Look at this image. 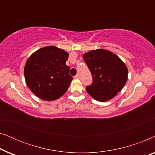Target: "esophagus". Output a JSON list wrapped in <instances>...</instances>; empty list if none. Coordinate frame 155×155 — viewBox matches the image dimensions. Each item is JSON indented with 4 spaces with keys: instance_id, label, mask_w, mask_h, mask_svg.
<instances>
[{
    "instance_id": "1",
    "label": "esophagus",
    "mask_w": 155,
    "mask_h": 155,
    "mask_svg": "<svg viewBox=\"0 0 155 155\" xmlns=\"http://www.w3.org/2000/svg\"><path fill=\"white\" fill-rule=\"evenodd\" d=\"M74 78H75V79H79V78H80V76L78 75H75V77H74Z\"/></svg>"
}]
</instances>
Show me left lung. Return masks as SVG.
I'll return each instance as SVG.
<instances>
[{
    "instance_id": "left-lung-1",
    "label": "left lung",
    "mask_w": 155,
    "mask_h": 155,
    "mask_svg": "<svg viewBox=\"0 0 155 155\" xmlns=\"http://www.w3.org/2000/svg\"><path fill=\"white\" fill-rule=\"evenodd\" d=\"M92 73L93 82L87 87L89 94L101 102L111 100L121 91L128 80V68L117 55L98 48L82 55Z\"/></svg>"
}]
</instances>
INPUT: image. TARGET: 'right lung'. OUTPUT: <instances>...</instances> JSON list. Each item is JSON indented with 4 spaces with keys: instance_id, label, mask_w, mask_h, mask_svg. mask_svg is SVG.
I'll list each match as a JSON object with an SVG mask.
<instances>
[{
    "instance_id": "right-lung-1",
    "label": "right lung",
    "mask_w": 155,
    "mask_h": 155,
    "mask_svg": "<svg viewBox=\"0 0 155 155\" xmlns=\"http://www.w3.org/2000/svg\"><path fill=\"white\" fill-rule=\"evenodd\" d=\"M69 54L54 46H45L34 52L25 65V82L39 98L54 101L66 92L73 77L65 62Z\"/></svg>"
}]
</instances>
